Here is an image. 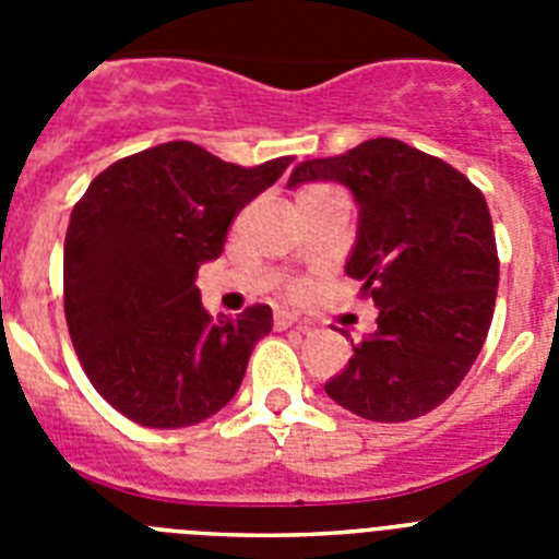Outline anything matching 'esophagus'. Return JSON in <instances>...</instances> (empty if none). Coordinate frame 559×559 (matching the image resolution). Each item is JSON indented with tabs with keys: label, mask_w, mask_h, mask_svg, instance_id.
I'll list each match as a JSON object with an SVG mask.
<instances>
[{
	"label": "esophagus",
	"mask_w": 559,
	"mask_h": 559,
	"mask_svg": "<svg viewBox=\"0 0 559 559\" xmlns=\"http://www.w3.org/2000/svg\"><path fill=\"white\" fill-rule=\"evenodd\" d=\"M294 324H299V319H296L290 310H276V313H274V328L276 330H288V328H294Z\"/></svg>",
	"instance_id": "1"
}]
</instances>
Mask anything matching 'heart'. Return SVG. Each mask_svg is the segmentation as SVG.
Instances as JSON below:
<instances>
[{"instance_id": "obj_1", "label": "heart", "mask_w": 559, "mask_h": 559, "mask_svg": "<svg viewBox=\"0 0 559 559\" xmlns=\"http://www.w3.org/2000/svg\"><path fill=\"white\" fill-rule=\"evenodd\" d=\"M313 190H328V187H308V190H305V192H313Z\"/></svg>"}]
</instances>
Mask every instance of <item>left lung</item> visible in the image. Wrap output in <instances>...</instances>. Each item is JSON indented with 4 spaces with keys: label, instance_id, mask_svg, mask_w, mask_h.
I'll list each match as a JSON object with an SVG mask.
<instances>
[{
    "label": "left lung",
    "instance_id": "obj_1",
    "mask_svg": "<svg viewBox=\"0 0 559 559\" xmlns=\"http://www.w3.org/2000/svg\"><path fill=\"white\" fill-rule=\"evenodd\" d=\"M338 181L358 204L347 274L372 296L378 330L324 392L374 423H406L445 403L492 322L498 251L487 201L448 162L378 136L344 156L296 165L288 187Z\"/></svg>",
    "mask_w": 559,
    "mask_h": 559
}]
</instances>
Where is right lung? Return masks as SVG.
<instances>
[{"mask_svg":"<svg viewBox=\"0 0 559 559\" xmlns=\"http://www.w3.org/2000/svg\"><path fill=\"white\" fill-rule=\"evenodd\" d=\"M290 162L240 167L192 142H165L88 185L63 240V310L108 406L145 428H187L235 397L274 316L254 305L212 319L195 276L221 257L231 218Z\"/></svg>","mask_w":559,"mask_h":559,"instance_id":"right-lung-1","label":"right lung"}]
</instances>
